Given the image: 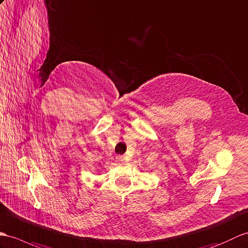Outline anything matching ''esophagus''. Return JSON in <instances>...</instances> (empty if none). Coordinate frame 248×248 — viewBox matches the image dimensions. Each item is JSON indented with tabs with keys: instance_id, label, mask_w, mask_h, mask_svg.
Instances as JSON below:
<instances>
[{
	"instance_id": "obj_1",
	"label": "esophagus",
	"mask_w": 248,
	"mask_h": 248,
	"mask_svg": "<svg viewBox=\"0 0 248 248\" xmlns=\"http://www.w3.org/2000/svg\"><path fill=\"white\" fill-rule=\"evenodd\" d=\"M117 159L119 160V162H124L125 157L124 156V155H119V156H117Z\"/></svg>"
}]
</instances>
